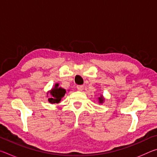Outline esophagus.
Returning a JSON list of instances; mask_svg holds the SVG:
<instances>
[{"instance_id":"obj_1","label":"esophagus","mask_w":157,"mask_h":157,"mask_svg":"<svg viewBox=\"0 0 157 157\" xmlns=\"http://www.w3.org/2000/svg\"><path fill=\"white\" fill-rule=\"evenodd\" d=\"M77 89H78V91H82V90L84 89V86L83 85H78V86H77Z\"/></svg>"}]
</instances>
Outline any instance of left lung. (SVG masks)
Here are the masks:
<instances>
[{
    "label": "left lung",
    "instance_id": "left-lung-1",
    "mask_svg": "<svg viewBox=\"0 0 157 157\" xmlns=\"http://www.w3.org/2000/svg\"><path fill=\"white\" fill-rule=\"evenodd\" d=\"M98 102H99V104H103L105 102V98L103 96V95H100V96L98 98Z\"/></svg>",
    "mask_w": 157,
    "mask_h": 157
}]
</instances>
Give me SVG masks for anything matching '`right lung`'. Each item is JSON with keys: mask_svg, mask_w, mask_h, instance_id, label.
Segmentation results:
<instances>
[{"mask_svg": "<svg viewBox=\"0 0 157 157\" xmlns=\"http://www.w3.org/2000/svg\"><path fill=\"white\" fill-rule=\"evenodd\" d=\"M66 93V89L59 86V83H56L55 84V86L47 92V98H48V102L50 104H58L60 102L62 98L64 96ZM50 94V97L48 96V94Z\"/></svg>", "mask_w": 157, "mask_h": 157, "instance_id": "add662e5", "label": "right lung"}]
</instances>
